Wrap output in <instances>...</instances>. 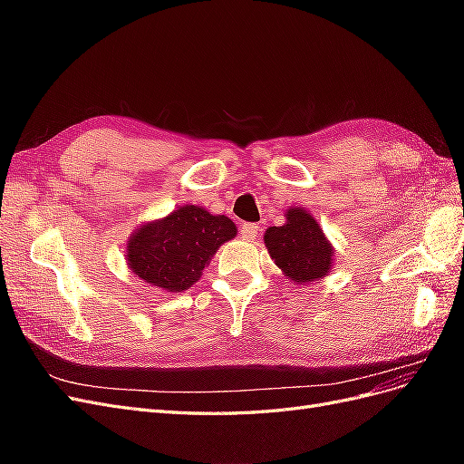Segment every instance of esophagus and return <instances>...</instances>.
<instances>
[{"instance_id":"1","label":"esophagus","mask_w":464,"mask_h":464,"mask_svg":"<svg viewBox=\"0 0 464 464\" xmlns=\"http://www.w3.org/2000/svg\"><path fill=\"white\" fill-rule=\"evenodd\" d=\"M259 234V227L257 224H251V222H246L240 227V236L244 237V240H256Z\"/></svg>"}]
</instances>
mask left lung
<instances>
[{
    "label": "left lung",
    "mask_w": 464,
    "mask_h": 464,
    "mask_svg": "<svg viewBox=\"0 0 464 464\" xmlns=\"http://www.w3.org/2000/svg\"><path fill=\"white\" fill-rule=\"evenodd\" d=\"M265 246L275 263L294 283H312L329 273L333 247L304 208H290L285 227L265 232Z\"/></svg>",
    "instance_id": "obj_1"
}]
</instances>
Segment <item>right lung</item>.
<instances>
[{
	"mask_svg": "<svg viewBox=\"0 0 464 464\" xmlns=\"http://www.w3.org/2000/svg\"><path fill=\"white\" fill-rule=\"evenodd\" d=\"M236 236L234 222L186 205L166 218L139 228L128 246L135 275L168 292L188 290L199 280L220 244Z\"/></svg>",
	"mask_w": 464,
	"mask_h": 464,
	"instance_id": "1",
	"label": "right lung"
}]
</instances>
